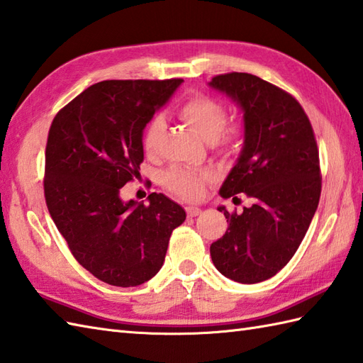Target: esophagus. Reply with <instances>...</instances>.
<instances>
[{"label": "esophagus", "instance_id": "obj_1", "mask_svg": "<svg viewBox=\"0 0 363 363\" xmlns=\"http://www.w3.org/2000/svg\"><path fill=\"white\" fill-rule=\"evenodd\" d=\"M200 211H202V209L197 208V206H186V216L188 217H196V216L200 214Z\"/></svg>", "mask_w": 363, "mask_h": 363}]
</instances>
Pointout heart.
<instances>
[{"mask_svg":"<svg viewBox=\"0 0 363 363\" xmlns=\"http://www.w3.org/2000/svg\"><path fill=\"white\" fill-rule=\"evenodd\" d=\"M177 113L191 127L203 136L206 141H213L219 150H230L239 143L242 136V125L239 123H227V110L219 101L203 93H194L184 98ZM164 132L163 116H154L144 128L143 149L146 154L154 155L158 150L160 140ZM211 180V174L196 172L191 169L174 166L164 172V188L184 200H199L203 196L205 184Z\"/></svg>","mask_w":363,"mask_h":363,"instance_id":"obj_1","label":"heart"}]
</instances>
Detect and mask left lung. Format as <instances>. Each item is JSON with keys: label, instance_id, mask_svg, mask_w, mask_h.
<instances>
[{"label": "left lung", "instance_id": "obj_1", "mask_svg": "<svg viewBox=\"0 0 363 363\" xmlns=\"http://www.w3.org/2000/svg\"><path fill=\"white\" fill-rule=\"evenodd\" d=\"M244 111L245 141L220 188L223 199L245 194L252 206L223 211L228 230L209 247L223 277L255 284L275 277L300 247L321 194L313 128L291 93L248 72H227L209 82Z\"/></svg>", "mask_w": 363, "mask_h": 363}]
</instances>
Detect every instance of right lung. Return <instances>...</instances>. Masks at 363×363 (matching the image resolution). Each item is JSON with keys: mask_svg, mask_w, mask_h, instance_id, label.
<instances>
[{"mask_svg": "<svg viewBox=\"0 0 363 363\" xmlns=\"http://www.w3.org/2000/svg\"><path fill=\"white\" fill-rule=\"evenodd\" d=\"M183 79L102 80L54 116L45 152V200L76 261L110 286L155 277L184 209L152 192L124 203L119 191L140 179L143 130Z\"/></svg>", "mask_w": 363, "mask_h": 363, "instance_id": "obj_1", "label": "right lung"}]
</instances>
